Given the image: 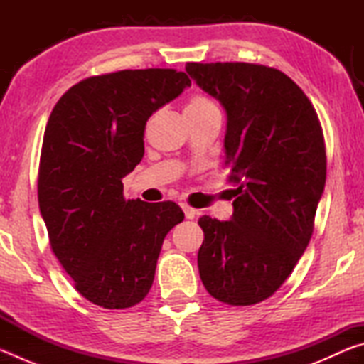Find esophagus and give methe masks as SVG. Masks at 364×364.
Wrapping results in <instances>:
<instances>
[{
	"label": "esophagus",
	"mask_w": 364,
	"mask_h": 364,
	"mask_svg": "<svg viewBox=\"0 0 364 364\" xmlns=\"http://www.w3.org/2000/svg\"><path fill=\"white\" fill-rule=\"evenodd\" d=\"M181 208H183V212H184V217H186L188 220H193L194 217H196V208H193L191 205H188V204H181Z\"/></svg>",
	"instance_id": "esophagus-1"
}]
</instances>
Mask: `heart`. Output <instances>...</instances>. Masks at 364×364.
I'll use <instances>...</instances> for the list:
<instances>
[{
  "label": "heart",
  "instance_id": "b5f03b06",
  "mask_svg": "<svg viewBox=\"0 0 364 364\" xmlns=\"http://www.w3.org/2000/svg\"><path fill=\"white\" fill-rule=\"evenodd\" d=\"M215 107L217 106H215V104L208 100L207 96L196 95L188 101L186 109H184V114H202V112H205V110H210Z\"/></svg>",
  "mask_w": 364,
  "mask_h": 364
}]
</instances>
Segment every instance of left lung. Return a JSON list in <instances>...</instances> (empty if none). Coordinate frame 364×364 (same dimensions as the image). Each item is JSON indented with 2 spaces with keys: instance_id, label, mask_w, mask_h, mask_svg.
<instances>
[{
  "instance_id": "obj_1",
  "label": "left lung",
  "mask_w": 364,
  "mask_h": 364,
  "mask_svg": "<svg viewBox=\"0 0 364 364\" xmlns=\"http://www.w3.org/2000/svg\"><path fill=\"white\" fill-rule=\"evenodd\" d=\"M186 72L226 110L225 167L237 186L230 221L199 218L200 279L223 304H260L311 239L326 183L321 123L300 86L273 67L188 63Z\"/></svg>"
}]
</instances>
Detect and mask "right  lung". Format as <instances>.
Masks as SVG:
<instances>
[{
  "instance_id": "1",
  "label": "right lung",
  "mask_w": 364,
  "mask_h": 364,
  "mask_svg": "<svg viewBox=\"0 0 364 364\" xmlns=\"http://www.w3.org/2000/svg\"><path fill=\"white\" fill-rule=\"evenodd\" d=\"M191 86L175 69L85 78L54 106L43 138L38 204L49 244L86 300L109 310L139 304L164 239L184 213L175 202L123 197L144 156L146 122Z\"/></svg>"
}]
</instances>
